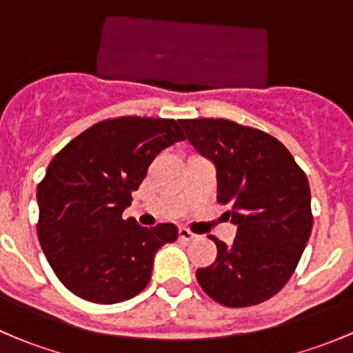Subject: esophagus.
<instances>
[{"instance_id":"esophagus-1","label":"esophagus","mask_w":353,"mask_h":353,"mask_svg":"<svg viewBox=\"0 0 353 353\" xmlns=\"http://www.w3.org/2000/svg\"><path fill=\"white\" fill-rule=\"evenodd\" d=\"M179 237L184 241H193V239H196V234H193L191 230H188V229H179Z\"/></svg>"}]
</instances>
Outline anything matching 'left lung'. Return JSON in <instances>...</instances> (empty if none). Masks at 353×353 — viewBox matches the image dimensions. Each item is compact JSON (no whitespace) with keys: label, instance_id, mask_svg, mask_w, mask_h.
<instances>
[{"label":"left lung","instance_id":"left-lung-1","mask_svg":"<svg viewBox=\"0 0 353 353\" xmlns=\"http://www.w3.org/2000/svg\"><path fill=\"white\" fill-rule=\"evenodd\" d=\"M186 138L216 169V199L237 225L230 245L212 236L216 259L198 268L203 290L227 307H249L282 290L312 230L304 170L272 134L229 119H181Z\"/></svg>","mask_w":353,"mask_h":353}]
</instances>
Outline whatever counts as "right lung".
<instances>
[{
	"mask_svg": "<svg viewBox=\"0 0 353 353\" xmlns=\"http://www.w3.org/2000/svg\"><path fill=\"white\" fill-rule=\"evenodd\" d=\"M184 138L174 119L124 116L94 124L52 159L37 186V236L68 290L116 304L148 285L155 252L177 227H141L123 212L152 160Z\"/></svg>",
	"mask_w": 353,
	"mask_h": 353,
	"instance_id": "right-lung-1",
	"label": "right lung"
}]
</instances>
